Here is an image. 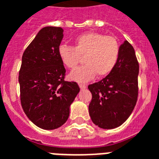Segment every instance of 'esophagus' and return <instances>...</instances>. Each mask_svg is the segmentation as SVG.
<instances>
[{
  "label": "esophagus",
  "instance_id": "34e87169",
  "mask_svg": "<svg viewBox=\"0 0 159 159\" xmlns=\"http://www.w3.org/2000/svg\"><path fill=\"white\" fill-rule=\"evenodd\" d=\"M79 86H80V88L81 89H84L86 88V85L85 84H79Z\"/></svg>",
  "mask_w": 159,
  "mask_h": 159
}]
</instances>
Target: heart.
Returning <instances> with one entry per match:
<instances>
[{
    "mask_svg": "<svg viewBox=\"0 0 159 159\" xmlns=\"http://www.w3.org/2000/svg\"><path fill=\"white\" fill-rule=\"evenodd\" d=\"M60 60L69 69H75L82 57L84 65L70 74L72 80L86 82L96 75H109L116 66L120 54L119 41L114 36L89 32L79 35L75 46L63 45L58 50Z\"/></svg>",
    "mask_w": 159,
    "mask_h": 159,
    "instance_id": "1",
    "label": "heart"
}]
</instances>
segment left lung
Returning a JSON list of instances; mask_svg holds the SVG:
<instances>
[{
	"instance_id": "left-lung-1",
	"label": "left lung",
	"mask_w": 159,
	"mask_h": 159,
	"mask_svg": "<svg viewBox=\"0 0 159 159\" xmlns=\"http://www.w3.org/2000/svg\"><path fill=\"white\" fill-rule=\"evenodd\" d=\"M139 71L134 49L125 40L120 45L114 70L105 78L88 86L92 93L89 113L93 124L111 129L126 121L137 103Z\"/></svg>"
}]
</instances>
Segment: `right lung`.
Returning <instances> with one entry per match:
<instances>
[{"mask_svg":"<svg viewBox=\"0 0 159 159\" xmlns=\"http://www.w3.org/2000/svg\"><path fill=\"white\" fill-rule=\"evenodd\" d=\"M63 31L61 27H44L22 55L19 71L22 109L43 129H55L67 121L70 106L80 92L76 82L65 80L66 70L58 54Z\"/></svg>","mask_w":159,"mask_h":159,"instance_id":"add662e5","label":"right lung"}]
</instances>
